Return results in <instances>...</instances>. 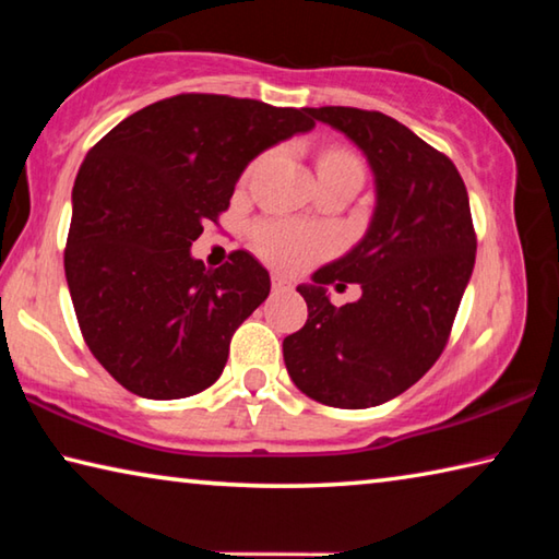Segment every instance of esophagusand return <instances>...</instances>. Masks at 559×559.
Wrapping results in <instances>:
<instances>
[{
    "instance_id": "obj_1",
    "label": "esophagus",
    "mask_w": 559,
    "mask_h": 559,
    "mask_svg": "<svg viewBox=\"0 0 559 559\" xmlns=\"http://www.w3.org/2000/svg\"><path fill=\"white\" fill-rule=\"evenodd\" d=\"M271 283H273V290H276V293H290L293 290V281L286 278V276H273Z\"/></svg>"
}]
</instances>
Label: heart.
<instances>
[{"instance_id": "heart-1", "label": "heart", "mask_w": 559, "mask_h": 559, "mask_svg": "<svg viewBox=\"0 0 559 559\" xmlns=\"http://www.w3.org/2000/svg\"><path fill=\"white\" fill-rule=\"evenodd\" d=\"M345 169H362L357 157L340 150H330L320 157V175L345 173ZM253 243L263 259L281 269H302L323 257L330 249V236L313 226L296 222H263L253 229Z\"/></svg>"}]
</instances>
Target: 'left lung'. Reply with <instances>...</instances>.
Listing matches in <instances>:
<instances>
[{
    "instance_id": "obj_1",
    "label": "left lung",
    "mask_w": 559,
    "mask_h": 559,
    "mask_svg": "<svg viewBox=\"0 0 559 559\" xmlns=\"http://www.w3.org/2000/svg\"><path fill=\"white\" fill-rule=\"evenodd\" d=\"M310 116L362 150L377 202L362 241L298 286L308 320L283 340V359L310 400L367 409L409 390L443 353L476 263V231L456 165L402 122L343 106ZM345 282H359L364 296L335 309L326 286Z\"/></svg>"
}]
</instances>
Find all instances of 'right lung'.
I'll return each mask as SVG.
<instances>
[{
	"label": "right lung",
	"instance_id": "obj_1",
	"mask_svg": "<svg viewBox=\"0 0 559 559\" xmlns=\"http://www.w3.org/2000/svg\"><path fill=\"white\" fill-rule=\"evenodd\" d=\"M316 128L310 108L182 93L132 112L91 147L63 251L93 357L145 400H182L224 372L229 343L269 298L249 251L204 269L189 246L229 210L253 157Z\"/></svg>",
	"mask_w": 559,
	"mask_h": 559
}]
</instances>
